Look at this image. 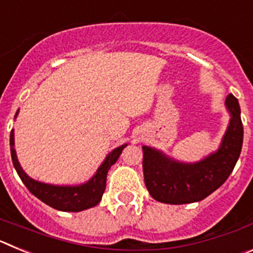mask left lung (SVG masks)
<instances>
[{
  "label": "left lung",
  "instance_id": "1",
  "mask_svg": "<svg viewBox=\"0 0 253 253\" xmlns=\"http://www.w3.org/2000/svg\"><path fill=\"white\" fill-rule=\"evenodd\" d=\"M225 106L231 120L218 151L194 163L167 157L163 152L143 146V175L149 194L165 204L200 202L222 186L233 171L243 143L241 107L233 95Z\"/></svg>",
  "mask_w": 253,
  "mask_h": 253
}]
</instances>
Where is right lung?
Here are the masks:
<instances>
[{
  "label": "right lung",
  "instance_id": "add662e5",
  "mask_svg": "<svg viewBox=\"0 0 253 253\" xmlns=\"http://www.w3.org/2000/svg\"><path fill=\"white\" fill-rule=\"evenodd\" d=\"M17 113H19V110H17ZM17 113L15 118L17 116ZM128 144H123V146L118 147L107 154L95 175L84 184L75 185V186H58V185L39 182V181L33 180L26 175L25 171L20 166L19 160H17L16 151H15L13 130H11L10 134L11 158H12L13 167L16 169L17 175L20 176L24 185L39 200L45 203L49 207L54 208L57 210H62V211H82V210H86L99 204L102 198V194L106 189L107 171L118 161L123 149Z\"/></svg>",
  "mask_w": 253,
  "mask_h": 253
}]
</instances>
